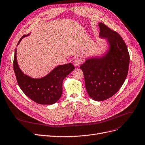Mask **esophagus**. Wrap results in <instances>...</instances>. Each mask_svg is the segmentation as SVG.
Masks as SVG:
<instances>
[{"mask_svg":"<svg viewBox=\"0 0 145 145\" xmlns=\"http://www.w3.org/2000/svg\"><path fill=\"white\" fill-rule=\"evenodd\" d=\"M81 62L80 61V60H79V59H75V60L73 61V64L76 67H78L80 64H81Z\"/></svg>","mask_w":145,"mask_h":145,"instance_id":"1","label":"esophagus"}]
</instances>
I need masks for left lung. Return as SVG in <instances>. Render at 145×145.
Wrapping results in <instances>:
<instances>
[{"mask_svg":"<svg viewBox=\"0 0 145 145\" xmlns=\"http://www.w3.org/2000/svg\"><path fill=\"white\" fill-rule=\"evenodd\" d=\"M99 37L105 39L108 47L103 54L86 58L80 66L85 88L95 101H103L116 94L127 78L130 56L125 43L117 32L102 23L99 24Z\"/></svg>","mask_w":145,"mask_h":145,"instance_id":"8db88e82","label":"left lung"}]
</instances>
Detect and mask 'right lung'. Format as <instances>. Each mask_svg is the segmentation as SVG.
<instances>
[{"label": "right lung", "mask_w": 145, "mask_h": 145, "mask_svg": "<svg viewBox=\"0 0 145 145\" xmlns=\"http://www.w3.org/2000/svg\"><path fill=\"white\" fill-rule=\"evenodd\" d=\"M20 39L17 45L24 37ZM14 70L19 87L23 93L35 102L40 105H53L60 99L63 91V81L74 67L68 63L58 65L46 76L40 78H33L24 74L20 69L17 58V49L15 50Z\"/></svg>", "instance_id": "obj_1"}]
</instances>
